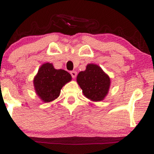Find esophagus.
I'll return each instance as SVG.
<instances>
[{
  "label": "esophagus",
  "mask_w": 154,
  "mask_h": 154,
  "mask_svg": "<svg viewBox=\"0 0 154 154\" xmlns=\"http://www.w3.org/2000/svg\"><path fill=\"white\" fill-rule=\"evenodd\" d=\"M71 75H72V76L73 79H75V77H76V75H77V72H75V71H72V72H70Z\"/></svg>",
  "instance_id": "1"
}]
</instances>
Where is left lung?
<instances>
[{"label":"left lung","mask_w":154,"mask_h":154,"mask_svg":"<svg viewBox=\"0 0 154 154\" xmlns=\"http://www.w3.org/2000/svg\"><path fill=\"white\" fill-rule=\"evenodd\" d=\"M77 82L84 96L92 101H101L108 93L110 79L99 66L89 64L86 69L79 72Z\"/></svg>","instance_id":"8db88e82"}]
</instances>
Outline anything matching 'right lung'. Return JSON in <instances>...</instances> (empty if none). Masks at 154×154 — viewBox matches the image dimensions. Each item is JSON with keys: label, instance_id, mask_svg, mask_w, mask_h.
I'll list each match as a JSON object with an SVG mask.
<instances>
[{"label": "right lung", "instance_id": "add662e5", "mask_svg": "<svg viewBox=\"0 0 154 154\" xmlns=\"http://www.w3.org/2000/svg\"><path fill=\"white\" fill-rule=\"evenodd\" d=\"M72 81V75L63 69H55L51 63L43 64L33 80L35 92L44 103L54 101L64 85Z\"/></svg>", "mask_w": 154, "mask_h": 154}]
</instances>
